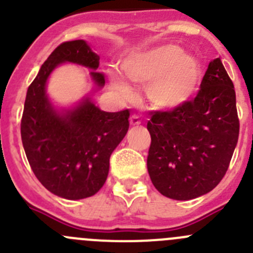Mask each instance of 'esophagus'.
Listing matches in <instances>:
<instances>
[{"label": "esophagus", "instance_id": "34e87169", "mask_svg": "<svg viewBox=\"0 0 253 253\" xmlns=\"http://www.w3.org/2000/svg\"><path fill=\"white\" fill-rule=\"evenodd\" d=\"M129 125H131V126H138V125H141L139 116H137V115H132V116L129 117Z\"/></svg>", "mask_w": 253, "mask_h": 253}]
</instances>
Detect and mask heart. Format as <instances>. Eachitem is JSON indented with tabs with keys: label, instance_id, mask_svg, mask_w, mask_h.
Wrapping results in <instances>:
<instances>
[{
	"label": "heart",
	"instance_id": "1",
	"mask_svg": "<svg viewBox=\"0 0 253 253\" xmlns=\"http://www.w3.org/2000/svg\"><path fill=\"white\" fill-rule=\"evenodd\" d=\"M121 70L134 85H147L152 106L170 111L190 101L202 79V67L194 55L178 45L166 44L147 51L132 53L121 61ZM110 84L121 97H129L132 87L123 75L109 70Z\"/></svg>",
	"mask_w": 253,
	"mask_h": 253
}]
</instances>
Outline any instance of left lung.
<instances>
[{
    "label": "left lung",
    "instance_id": "obj_1",
    "mask_svg": "<svg viewBox=\"0 0 253 253\" xmlns=\"http://www.w3.org/2000/svg\"><path fill=\"white\" fill-rule=\"evenodd\" d=\"M147 169L162 195L190 200L211 192L229 168L240 122L236 94L220 58L209 63L194 100L152 111Z\"/></svg>",
    "mask_w": 253,
    "mask_h": 253
}]
</instances>
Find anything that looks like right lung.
<instances>
[{
    "label": "right lung",
    "mask_w": 253,
    "mask_h": 253,
    "mask_svg": "<svg viewBox=\"0 0 253 253\" xmlns=\"http://www.w3.org/2000/svg\"><path fill=\"white\" fill-rule=\"evenodd\" d=\"M100 56L83 39L54 49L29 85L21 122L24 152L34 175L54 195L79 200L96 194L107 179L110 156L128 131V110L106 112L89 95L72 107L58 109L46 94L51 72L72 63L91 69L95 87L105 85L96 72Z\"/></svg>",
    "instance_id": "1"
}]
</instances>
